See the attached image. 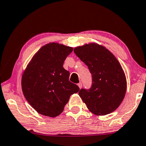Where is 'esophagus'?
Returning <instances> with one entry per match:
<instances>
[{
	"label": "esophagus",
	"mask_w": 146,
	"mask_h": 146,
	"mask_svg": "<svg viewBox=\"0 0 146 146\" xmlns=\"http://www.w3.org/2000/svg\"><path fill=\"white\" fill-rule=\"evenodd\" d=\"M77 85H78V86H79V88H80V89L82 88V83H81V82H79V84H77Z\"/></svg>",
	"instance_id": "obj_1"
}]
</instances>
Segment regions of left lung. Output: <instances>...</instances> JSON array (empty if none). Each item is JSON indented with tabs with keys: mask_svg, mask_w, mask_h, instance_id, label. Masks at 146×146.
<instances>
[{
	"mask_svg": "<svg viewBox=\"0 0 146 146\" xmlns=\"http://www.w3.org/2000/svg\"><path fill=\"white\" fill-rule=\"evenodd\" d=\"M90 70L92 85L80 89L79 95L90 112L106 115L117 110L127 91V79L120 63L105 46L90 42L74 48Z\"/></svg>",
	"mask_w": 146,
	"mask_h": 146,
	"instance_id": "obj_1",
	"label": "left lung"
}]
</instances>
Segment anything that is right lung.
Instances as JSON below:
<instances>
[{
  "instance_id": "add662e5",
  "label": "right lung",
  "mask_w": 146,
  "mask_h": 146,
  "mask_svg": "<svg viewBox=\"0 0 146 146\" xmlns=\"http://www.w3.org/2000/svg\"><path fill=\"white\" fill-rule=\"evenodd\" d=\"M72 47L50 42L33 56L21 77L25 99L39 114L55 117L62 113L72 94L79 88L69 80V72L63 66Z\"/></svg>"
}]
</instances>
